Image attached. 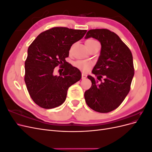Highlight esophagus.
<instances>
[{
  "label": "esophagus",
  "instance_id": "1",
  "mask_svg": "<svg viewBox=\"0 0 152 152\" xmlns=\"http://www.w3.org/2000/svg\"><path fill=\"white\" fill-rule=\"evenodd\" d=\"M87 77V75L85 74V73H82V79H84Z\"/></svg>",
  "mask_w": 152,
  "mask_h": 152
}]
</instances>
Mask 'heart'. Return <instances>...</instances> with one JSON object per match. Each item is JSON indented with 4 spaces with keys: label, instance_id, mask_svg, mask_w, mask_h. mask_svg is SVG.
Segmentation results:
<instances>
[{
    "label": "heart",
    "instance_id": "1",
    "mask_svg": "<svg viewBox=\"0 0 152 152\" xmlns=\"http://www.w3.org/2000/svg\"><path fill=\"white\" fill-rule=\"evenodd\" d=\"M85 44L86 45V47L87 48V49H89L91 48L94 46V45L96 44H99V43L97 42V41L94 39H89L86 40ZM75 65L78 68L80 69L81 70L84 72H87L89 70V68L92 66V63L90 61H77Z\"/></svg>",
    "mask_w": 152,
    "mask_h": 152
}]
</instances>
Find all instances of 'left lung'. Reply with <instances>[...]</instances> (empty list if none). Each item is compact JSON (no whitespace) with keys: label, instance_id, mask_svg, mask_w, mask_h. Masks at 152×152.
I'll list each match as a JSON object with an SVG mask.
<instances>
[{"label":"left lung","instance_id":"1","mask_svg":"<svg viewBox=\"0 0 152 152\" xmlns=\"http://www.w3.org/2000/svg\"><path fill=\"white\" fill-rule=\"evenodd\" d=\"M91 37L99 41L102 49L92 71L97 79L87 76L92 86L85 92L84 98L91 109L108 113L118 108L130 91L134 74L132 55L120 37L109 30H90L85 39Z\"/></svg>","mask_w":152,"mask_h":152}]
</instances>
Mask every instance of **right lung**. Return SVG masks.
I'll list each match as a JSON object with an SVG mask.
<instances>
[{
    "instance_id": "right-lung-1",
    "label": "right lung",
    "mask_w": 152,
    "mask_h": 152,
    "mask_svg": "<svg viewBox=\"0 0 152 152\" xmlns=\"http://www.w3.org/2000/svg\"><path fill=\"white\" fill-rule=\"evenodd\" d=\"M86 31L54 27L40 34L29 46L25 82L30 97L39 107L50 109L60 106L65 102L69 87L81 79L80 71L65 58L72 44ZM59 64L65 70L54 76V68Z\"/></svg>"
}]
</instances>
